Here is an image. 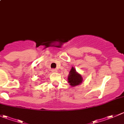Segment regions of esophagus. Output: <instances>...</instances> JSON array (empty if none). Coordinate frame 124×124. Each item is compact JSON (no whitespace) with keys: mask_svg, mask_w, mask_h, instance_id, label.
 Listing matches in <instances>:
<instances>
[{"mask_svg":"<svg viewBox=\"0 0 124 124\" xmlns=\"http://www.w3.org/2000/svg\"><path fill=\"white\" fill-rule=\"evenodd\" d=\"M57 70L56 69H52L51 70V71L53 72V73H56V72H57Z\"/></svg>","mask_w":124,"mask_h":124,"instance_id":"obj_1","label":"esophagus"}]
</instances>
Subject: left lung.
Listing matches in <instances>:
<instances>
[{"mask_svg": "<svg viewBox=\"0 0 124 124\" xmlns=\"http://www.w3.org/2000/svg\"><path fill=\"white\" fill-rule=\"evenodd\" d=\"M68 82L71 86H76L82 82V78L80 74H78L76 70L72 67L68 76Z\"/></svg>", "mask_w": 124, "mask_h": 124, "instance_id": "1", "label": "left lung"}]
</instances>
